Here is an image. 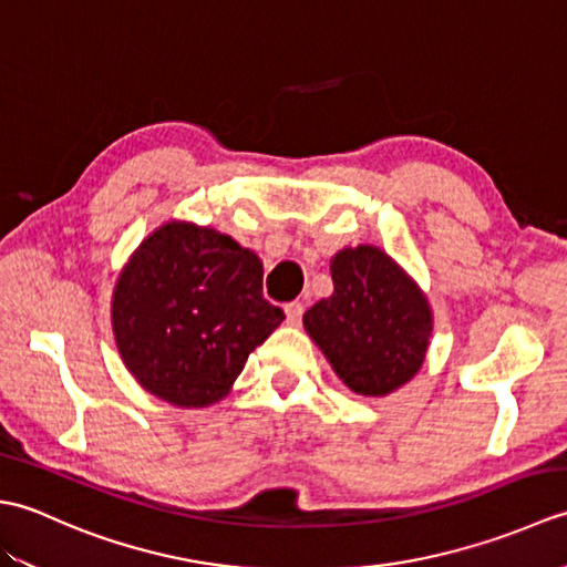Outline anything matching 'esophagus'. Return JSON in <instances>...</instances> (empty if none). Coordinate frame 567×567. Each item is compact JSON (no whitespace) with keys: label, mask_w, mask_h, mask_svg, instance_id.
<instances>
[{"label":"esophagus","mask_w":567,"mask_h":567,"mask_svg":"<svg viewBox=\"0 0 567 567\" xmlns=\"http://www.w3.org/2000/svg\"><path fill=\"white\" fill-rule=\"evenodd\" d=\"M285 315H287V323H292V327H297V323L302 321L305 305H302V302H290V305H285Z\"/></svg>","instance_id":"1"}]
</instances>
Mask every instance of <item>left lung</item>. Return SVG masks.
Here are the masks:
<instances>
[{
	"mask_svg": "<svg viewBox=\"0 0 567 567\" xmlns=\"http://www.w3.org/2000/svg\"><path fill=\"white\" fill-rule=\"evenodd\" d=\"M331 277L333 295L307 309V333L355 394L384 396L402 388L429 348L426 297L375 246L336 252Z\"/></svg>",
	"mask_w": 567,
	"mask_h": 567,
	"instance_id": "1",
	"label": "left lung"
}]
</instances>
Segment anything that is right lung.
Instances as JSON below:
<instances>
[{"instance_id":"obj_1","label":"right lung","mask_w":567,"mask_h":567,"mask_svg":"<svg viewBox=\"0 0 567 567\" xmlns=\"http://www.w3.org/2000/svg\"><path fill=\"white\" fill-rule=\"evenodd\" d=\"M285 319L262 297V262L231 236L171 221L118 275L112 323L141 388L175 406L219 402Z\"/></svg>"}]
</instances>
